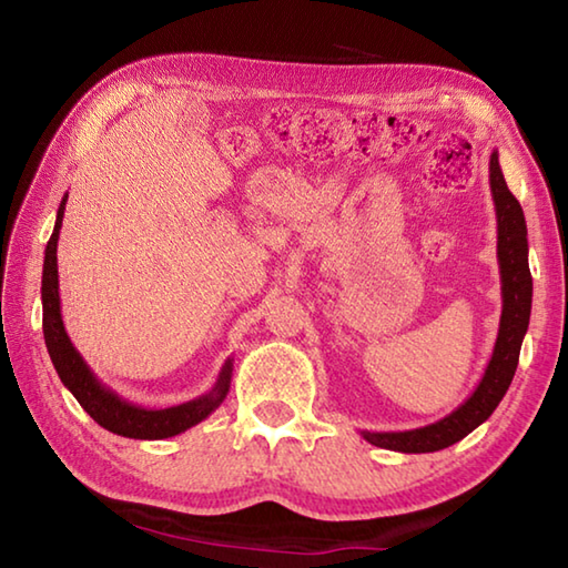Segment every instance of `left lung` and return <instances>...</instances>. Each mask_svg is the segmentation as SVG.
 <instances>
[{"label": "left lung", "instance_id": "8db88e82", "mask_svg": "<svg viewBox=\"0 0 568 568\" xmlns=\"http://www.w3.org/2000/svg\"><path fill=\"white\" fill-rule=\"evenodd\" d=\"M488 182H491V197L496 205V227H498V271H501V323H498L496 345L488 361L484 378L478 381L476 390L430 426L410 428V430H361L368 444L400 454H434V450L448 448L466 438L470 430L478 428L511 386L518 353H521L524 335L531 318V271H528V240H526V220L518 200L508 190L501 165H498V152H491L488 162Z\"/></svg>", "mask_w": 568, "mask_h": 568}]
</instances>
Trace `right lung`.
<instances>
[{
  "label": "right lung",
  "mask_w": 568,
  "mask_h": 568,
  "mask_svg": "<svg viewBox=\"0 0 568 568\" xmlns=\"http://www.w3.org/2000/svg\"><path fill=\"white\" fill-rule=\"evenodd\" d=\"M67 195L62 197L60 210H57V223L52 230L50 243L44 247V267H42V331L47 353H50L57 376L64 383V388L72 393L77 403L100 423L102 428L124 438L140 440H160L178 436L182 430L197 426L205 420L220 403L225 400L230 390V378H233V358H227L215 386L205 396L192 398L187 403L170 408H142L134 403L124 400L112 388L94 376L92 368L74 348L70 335L64 331L62 307H60V275H57V240H60L62 217H64Z\"/></svg>",
  "instance_id": "add662e5"
}]
</instances>
